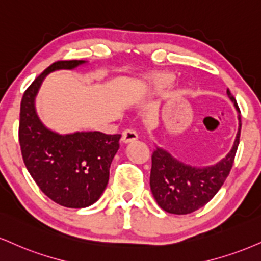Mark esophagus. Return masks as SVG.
<instances>
[{
  "label": "esophagus",
  "mask_w": 261,
  "mask_h": 261,
  "mask_svg": "<svg viewBox=\"0 0 261 261\" xmlns=\"http://www.w3.org/2000/svg\"><path fill=\"white\" fill-rule=\"evenodd\" d=\"M139 139V135L133 128H125L124 131H122V136H121V140L124 143H128V142H133V141Z\"/></svg>",
  "instance_id": "34e87169"
}]
</instances>
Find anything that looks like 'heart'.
<instances>
[{"instance_id": "b5f03b06", "label": "heart", "mask_w": 261, "mask_h": 261, "mask_svg": "<svg viewBox=\"0 0 261 261\" xmlns=\"http://www.w3.org/2000/svg\"><path fill=\"white\" fill-rule=\"evenodd\" d=\"M171 83H172V76L164 74V75H159V76H156L154 81H153V85H154L155 91H161L170 86Z\"/></svg>"}]
</instances>
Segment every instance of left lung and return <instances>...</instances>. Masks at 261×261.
Here are the masks:
<instances>
[{"mask_svg":"<svg viewBox=\"0 0 261 261\" xmlns=\"http://www.w3.org/2000/svg\"><path fill=\"white\" fill-rule=\"evenodd\" d=\"M234 103L240 127L231 152L216 165L194 168L176 161L168 152L156 147L152 153L149 185L153 196L163 210L170 214L185 215L202 208L218 193L234 162L241 136V111L236 98L227 90Z\"/></svg>","mask_w":261,"mask_h":261,"instance_id":"obj_1","label":"left lung"}]
</instances>
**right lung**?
<instances>
[{
    "label": "right lung",
    "instance_id": "obj_1",
    "mask_svg": "<svg viewBox=\"0 0 261 261\" xmlns=\"http://www.w3.org/2000/svg\"><path fill=\"white\" fill-rule=\"evenodd\" d=\"M83 63L58 61L42 71L24 92L19 120L21 155L31 177L49 199L75 209L91 205L103 193L121 135L99 131L56 134L40 121L34 100L47 74L74 69Z\"/></svg>",
    "mask_w": 261,
    "mask_h": 261
}]
</instances>
